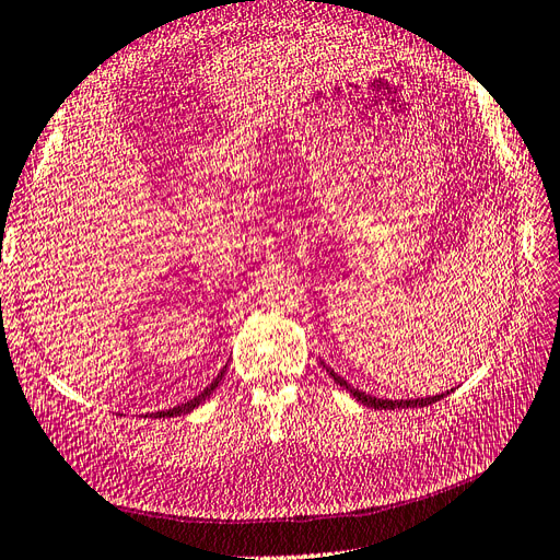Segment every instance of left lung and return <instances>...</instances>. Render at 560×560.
I'll return each instance as SVG.
<instances>
[{
	"label": "left lung",
	"mask_w": 560,
	"mask_h": 560,
	"mask_svg": "<svg viewBox=\"0 0 560 560\" xmlns=\"http://www.w3.org/2000/svg\"><path fill=\"white\" fill-rule=\"evenodd\" d=\"M322 366L327 369V374L334 378V383L336 385H341V387H346L348 393L358 399V401H362L364 406H371V409H387V411H395V409H416V406H428V404H434V401H439L444 397V393L442 395H434V397H418V399H378V397H374V395H366V393H362V389H354L348 381H343L341 376L336 374V371L331 369V366H327L325 362H322ZM448 395V393H446Z\"/></svg>",
	"instance_id": "8db88e82"
}]
</instances>
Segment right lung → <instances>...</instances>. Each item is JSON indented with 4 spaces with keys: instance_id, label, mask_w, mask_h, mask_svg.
<instances>
[{
    "instance_id": "right-lung-1",
    "label": "right lung",
    "mask_w": 560,
    "mask_h": 560,
    "mask_svg": "<svg viewBox=\"0 0 560 560\" xmlns=\"http://www.w3.org/2000/svg\"><path fill=\"white\" fill-rule=\"evenodd\" d=\"M224 371H226V366L222 369V371H219V374H217V378L206 387V389H202V393H198L194 399H189V401H184V404H179V406H175V409H167V411H159V413H154V418H173V416H184V413H191L194 409H196V406H200L202 401H206L212 393H214V389H217V385H219V381H222L224 378Z\"/></svg>"
}]
</instances>
